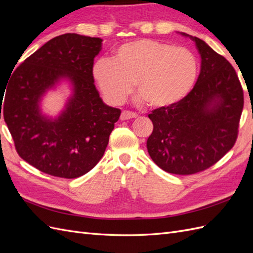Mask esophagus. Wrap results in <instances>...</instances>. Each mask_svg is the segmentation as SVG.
Returning <instances> with one entry per match:
<instances>
[{
  "label": "esophagus",
  "mask_w": 253,
  "mask_h": 253,
  "mask_svg": "<svg viewBox=\"0 0 253 253\" xmlns=\"http://www.w3.org/2000/svg\"><path fill=\"white\" fill-rule=\"evenodd\" d=\"M136 117H137V115L135 113H133V112L122 111L120 119L121 120H127V119H132V118H136Z\"/></svg>",
  "instance_id": "obj_1"
}]
</instances>
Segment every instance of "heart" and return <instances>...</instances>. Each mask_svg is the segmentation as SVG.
<instances>
[{
  "label": "heart",
  "mask_w": 253,
  "mask_h": 253,
  "mask_svg": "<svg viewBox=\"0 0 253 253\" xmlns=\"http://www.w3.org/2000/svg\"><path fill=\"white\" fill-rule=\"evenodd\" d=\"M197 74V59L190 49L150 39L122 44L113 59L100 58L93 66V77L109 102L124 101L135 83L136 90L154 109L181 101Z\"/></svg>",
  "instance_id": "heart-1"
}]
</instances>
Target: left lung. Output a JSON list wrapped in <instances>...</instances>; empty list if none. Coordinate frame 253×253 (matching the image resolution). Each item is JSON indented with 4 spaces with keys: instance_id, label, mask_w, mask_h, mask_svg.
Here are the masks:
<instances>
[{
    "instance_id": "8db88e82",
    "label": "left lung",
    "mask_w": 253,
    "mask_h": 253,
    "mask_svg": "<svg viewBox=\"0 0 253 253\" xmlns=\"http://www.w3.org/2000/svg\"><path fill=\"white\" fill-rule=\"evenodd\" d=\"M195 42L202 64L192 90L181 101L149 114L153 132L148 152L168 173L189 175L208 169L234 145L244 93L233 66L205 41Z\"/></svg>"
}]
</instances>
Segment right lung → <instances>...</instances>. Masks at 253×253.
Listing matches in <instances>:
<instances>
[{"label":"right lung","mask_w":253,"mask_h":253,"mask_svg":"<svg viewBox=\"0 0 253 253\" xmlns=\"http://www.w3.org/2000/svg\"><path fill=\"white\" fill-rule=\"evenodd\" d=\"M101 46L100 38L58 36L19 65L7 84L4 120L16 150L43 173L79 177L104 154L121 111L106 105L94 84V59ZM63 79L71 83L72 96L58 118L45 117L42 97Z\"/></svg>","instance_id":"right-lung-1"}]
</instances>
